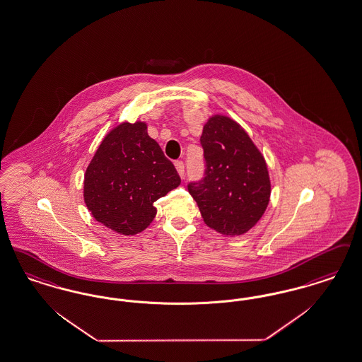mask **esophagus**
<instances>
[{
    "mask_svg": "<svg viewBox=\"0 0 362 362\" xmlns=\"http://www.w3.org/2000/svg\"><path fill=\"white\" fill-rule=\"evenodd\" d=\"M175 168H176L179 176L183 177V175H185V164H183V161H176L175 163Z\"/></svg>",
    "mask_w": 362,
    "mask_h": 362,
    "instance_id": "1",
    "label": "esophagus"
}]
</instances>
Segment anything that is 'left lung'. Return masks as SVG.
I'll return each instance as SVG.
<instances>
[{"label": "left lung", "mask_w": 362, "mask_h": 362, "mask_svg": "<svg viewBox=\"0 0 362 362\" xmlns=\"http://www.w3.org/2000/svg\"><path fill=\"white\" fill-rule=\"evenodd\" d=\"M206 171L188 185L204 223L225 237L249 232L271 199L267 161L246 130L230 117L213 115L203 125Z\"/></svg>", "instance_id": "1"}]
</instances>
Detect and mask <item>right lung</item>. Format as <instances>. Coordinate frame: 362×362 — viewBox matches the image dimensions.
<instances>
[{
	"mask_svg": "<svg viewBox=\"0 0 362 362\" xmlns=\"http://www.w3.org/2000/svg\"><path fill=\"white\" fill-rule=\"evenodd\" d=\"M180 185L174 164L148 134L145 121L119 122L98 145L87 165L83 199L95 221L134 235L156 217L153 202Z\"/></svg>",
	"mask_w": 362,
	"mask_h": 362,
	"instance_id": "right-lung-1",
	"label": "right lung"
}]
</instances>
